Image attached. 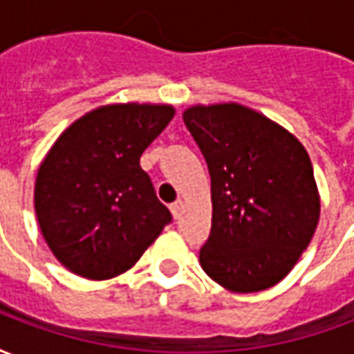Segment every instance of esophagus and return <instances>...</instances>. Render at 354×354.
Returning <instances> with one entry per match:
<instances>
[{
	"mask_svg": "<svg viewBox=\"0 0 354 354\" xmlns=\"http://www.w3.org/2000/svg\"><path fill=\"white\" fill-rule=\"evenodd\" d=\"M170 212H172V216L178 220V218L182 216V212H184V203H182V201H174V203L170 205Z\"/></svg>",
	"mask_w": 354,
	"mask_h": 354,
	"instance_id": "obj_1",
	"label": "esophagus"
}]
</instances>
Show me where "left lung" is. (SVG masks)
<instances>
[{
  "label": "left lung",
  "instance_id": "left-lung-1",
  "mask_svg": "<svg viewBox=\"0 0 354 354\" xmlns=\"http://www.w3.org/2000/svg\"><path fill=\"white\" fill-rule=\"evenodd\" d=\"M184 123L212 185L201 267L231 292L271 288L296 266L319 223L309 155L281 124L241 104L193 106Z\"/></svg>",
  "mask_w": 354,
  "mask_h": 354
}]
</instances>
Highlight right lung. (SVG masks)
<instances>
[{
	"label": "right lung",
	"mask_w": 354,
	"mask_h": 354,
	"mask_svg": "<svg viewBox=\"0 0 354 354\" xmlns=\"http://www.w3.org/2000/svg\"><path fill=\"white\" fill-rule=\"evenodd\" d=\"M172 117V106H102L50 147L37 170L34 205L43 237L66 269L93 281L117 277L170 223L140 157Z\"/></svg>",
	"instance_id": "right-lung-1"
}]
</instances>
